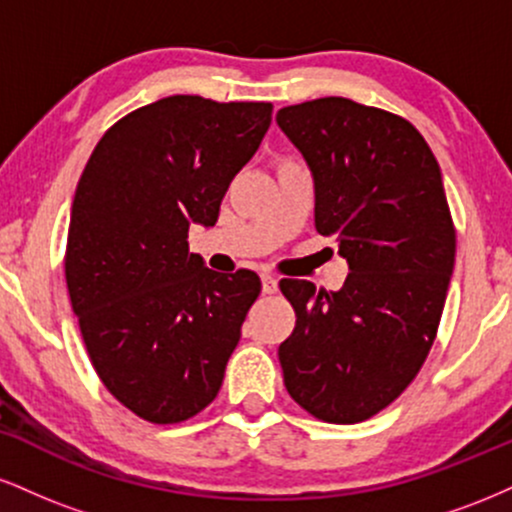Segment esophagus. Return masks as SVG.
Wrapping results in <instances>:
<instances>
[{"label":"esophagus","instance_id":"esophagus-1","mask_svg":"<svg viewBox=\"0 0 512 512\" xmlns=\"http://www.w3.org/2000/svg\"><path fill=\"white\" fill-rule=\"evenodd\" d=\"M276 289H279V279L272 274H262V291L264 293H276Z\"/></svg>","mask_w":512,"mask_h":512}]
</instances>
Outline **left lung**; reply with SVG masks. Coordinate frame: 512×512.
I'll return each instance as SVG.
<instances>
[{"mask_svg": "<svg viewBox=\"0 0 512 512\" xmlns=\"http://www.w3.org/2000/svg\"><path fill=\"white\" fill-rule=\"evenodd\" d=\"M315 180V228L349 262L339 291L281 279L296 327L284 385L315 419L358 424L407 390L438 334L455 223L431 146L409 120L349 98L276 113Z\"/></svg>", "mask_w": 512, "mask_h": 512, "instance_id": "8db88e82", "label": "left lung"}]
</instances>
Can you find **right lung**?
Listing matches in <instances>:
<instances>
[{"mask_svg":"<svg viewBox=\"0 0 512 512\" xmlns=\"http://www.w3.org/2000/svg\"><path fill=\"white\" fill-rule=\"evenodd\" d=\"M269 122L272 103L161 98L103 134L76 185L64 252L72 310L101 383L151 424L214 402L262 291L250 269L204 267L187 231L214 226Z\"/></svg>","mask_w":512,"mask_h":512,"instance_id":"add662e5","label":"right lung"}]
</instances>
